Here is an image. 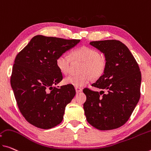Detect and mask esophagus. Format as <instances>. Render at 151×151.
<instances>
[{"label": "esophagus", "mask_w": 151, "mask_h": 151, "mask_svg": "<svg viewBox=\"0 0 151 151\" xmlns=\"http://www.w3.org/2000/svg\"><path fill=\"white\" fill-rule=\"evenodd\" d=\"M75 89H76V91L77 93H79V92L82 91V88H79V87H76Z\"/></svg>", "instance_id": "obj_1"}]
</instances>
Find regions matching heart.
<instances>
[{"instance_id": "1", "label": "heart", "mask_w": 151, "mask_h": 151, "mask_svg": "<svg viewBox=\"0 0 151 151\" xmlns=\"http://www.w3.org/2000/svg\"><path fill=\"white\" fill-rule=\"evenodd\" d=\"M82 62L79 75L69 76L65 78L64 83L75 87H82L90 82L101 78L106 68V60L104 55L94 48L83 46L76 48L70 52V57L66 55H59L56 59V65L63 75L68 74L71 63Z\"/></svg>"}]
</instances>
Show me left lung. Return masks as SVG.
I'll return each instance as SVG.
<instances>
[{"label":"left lung","instance_id":"8db88e82","mask_svg":"<svg viewBox=\"0 0 151 151\" xmlns=\"http://www.w3.org/2000/svg\"><path fill=\"white\" fill-rule=\"evenodd\" d=\"M90 45L105 54L106 68L92 84L101 92L83 90L86 95L83 109L87 122L100 130L118 128L129 119L140 99V68L128 48L119 40L93 41Z\"/></svg>","mask_w":151,"mask_h":151}]
</instances>
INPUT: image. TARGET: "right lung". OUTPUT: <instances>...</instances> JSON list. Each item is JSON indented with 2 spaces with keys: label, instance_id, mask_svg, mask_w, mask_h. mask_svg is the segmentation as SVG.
Masks as SVG:
<instances>
[{
  "label": "right lung",
  "instance_id": "add662e5",
  "mask_svg": "<svg viewBox=\"0 0 151 151\" xmlns=\"http://www.w3.org/2000/svg\"><path fill=\"white\" fill-rule=\"evenodd\" d=\"M80 41L38 35L16 56L11 85L21 113L33 126L50 129L63 119L76 90L72 85L55 86L63 80L56 59Z\"/></svg>",
  "mask_w": 151,
  "mask_h": 151
}]
</instances>
